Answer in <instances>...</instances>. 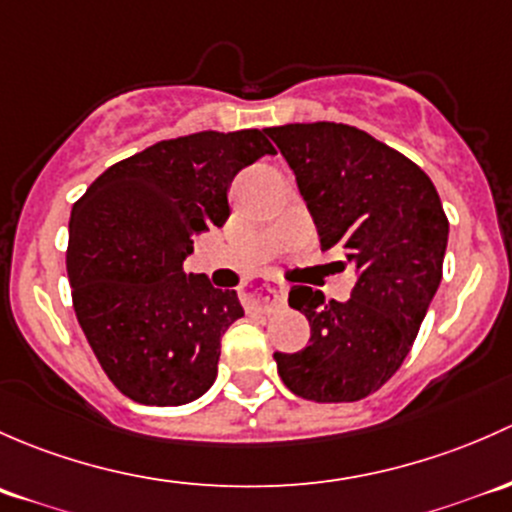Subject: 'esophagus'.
Returning a JSON list of instances; mask_svg holds the SVG:
<instances>
[{
    "instance_id": "1",
    "label": "esophagus",
    "mask_w": 512,
    "mask_h": 512,
    "mask_svg": "<svg viewBox=\"0 0 512 512\" xmlns=\"http://www.w3.org/2000/svg\"><path fill=\"white\" fill-rule=\"evenodd\" d=\"M241 300L249 310H258V313H273L286 303V288L281 283H256L241 293Z\"/></svg>"
}]
</instances>
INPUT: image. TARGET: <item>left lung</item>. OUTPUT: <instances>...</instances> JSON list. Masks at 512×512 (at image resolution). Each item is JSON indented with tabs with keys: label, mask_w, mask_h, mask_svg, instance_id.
I'll return each instance as SVG.
<instances>
[{
	"label": "left lung",
	"mask_w": 512,
	"mask_h": 512,
	"mask_svg": "<svg viewBox=\"0 0 512 512\" xmlns=\"http://www.w3.org/2000/svg\"><path fill=\"white\" fill-rule=\"evenodd\" d=\"M266 133L293 170L323 251H342L357 273L345 303L291 288L288 305L308 318L310 340L273 360L298 397L357 402L412 350L441 283L449 219L426 172L365 130L291 123Z\"/></svg>",
	"instance_id": "obj_1"
}]
</instances>
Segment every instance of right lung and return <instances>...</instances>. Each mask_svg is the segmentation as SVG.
<instances>
[{"mask_svg": "<svg viewBox=\"0 0 512 512\" xmlns=\"http://www.w3.org/2000/svg\"><path fill=\"white\" fill-rule=\"evenodd\" d=\"M276 155L263 130L155 142L115 162L73 204L66 271L73 310L110 382L138 404L179 407L217 379L236 291L187 276L194 236L229 219L231 179Z\"/></svg>", "mask_w": 512, "mask_h": 512, "instance_id": "1", "label": "right lung"}]
</instances>
